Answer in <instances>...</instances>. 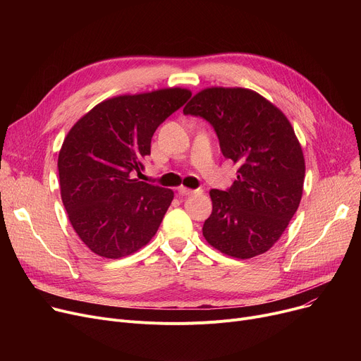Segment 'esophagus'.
<instances>
[{"instance_id": "1", "label": "esophagus", "mask_w": 361, "mask_h": 361, "mask_svg": "<svg viewBox=\"0 0 361 361\" xmlns=\"http://www.w3.org/2000/svg\"><path fill=\"white\" fill-rule=\"evenodd\" d=\"M177 193L180 196H190L195 193V190H192V188H187V187H178L177 188Z\"/></svg>"}]
</instances>
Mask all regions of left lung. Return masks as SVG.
<instances>
[{
    "label": "left lung",
    "mask_w": 361,
    "mask_h": 361,
    "mask_svg": "<svg viewBox=\"0 0 361 361\" xmlns=\"http://www.w3.org/2000/svg\"><path fill=\"white\" fill-rule=\"evenodd\" d=\"M183 112L209 123L222 155L238 164L230 188L211 190L212 214L203 237L237 259L268 252L297 212L305 183V157L290 121L243 87L204 89Z\"/></svg>",
    "instance_id": "obj_1"
}]
</instances>
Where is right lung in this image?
<instances>
[{
  "instance_id": "1",
  "label": "right lung",
  "mask_w": 361,
  "mask_h": 361,
  "mask_svg": "<svg viewBox=\"0 0 361 361\" xmlns=\"http://www.w3.org/2000/svg\"><path fill=\"white\" fill-rule=\"evenodd\" d=\"M190 97L180 87L123 94L92 108L68 131L59 155L61 199L93 253L124 257L157 234L174 193L136 176L155 130Z\"/></svg>"
}]
</instances>
